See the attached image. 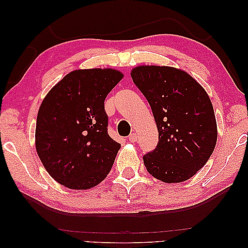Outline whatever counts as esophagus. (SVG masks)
<instances>
[{
  "mask_svg": "<svg viewBox=\"0 0 248 248\" xmlns=\"http://www.w3.org/2000/svg\"><path fill=\"white\" fill-rule=\"evenodd\" d=\"M128 141H130V142H137L138 141V135L135 133L130 134V137H128Z\"/></svg>",
  "mask_w": 248,
  "mask_h": 248,
  "instance_id": "34e87169",
  "label": "esophagus"
}]
</instances>
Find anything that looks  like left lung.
I'll return each mask as SVG.
<instances>
[{"mask_svg":"<svg viewBox=\"0 0 248 248\" xmlns=\"http://www.w3.org/2000/svg\"><path fill=\"white\" fill-rule=\"evenodd\" d=\"M131 77L150 104L159 133L157 147L143 157L145 168L168 184L187 181L211 157L218 138L209 94L176 67L139 65Z\"/></svg>","mask_w":248,"mask_h":248,"instance_id":"obj_1","label":"left lung"}]
</instances>
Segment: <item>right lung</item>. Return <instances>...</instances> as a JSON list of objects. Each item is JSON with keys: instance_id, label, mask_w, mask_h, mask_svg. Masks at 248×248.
<instances>
[{"instance_id": "obj_1", "label": "right lung", "mask_w": 248, "mask_h": 248, "mask_svg": "<svg viewBox=\"0 0 248 248\" xmlns=\"http://www.w3.org/2000/svg\"><path fill=\"white\" fill-rule=\"evenodd\" d=\"M115 69L74 70L48 91L36 122V151L47 172L71 189L109 174L121 144L107 133L104 101L123 79Z\"/></svg>"}]
</instances>
